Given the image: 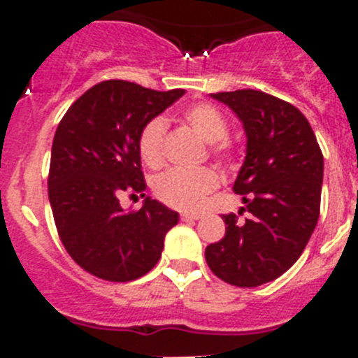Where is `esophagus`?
Here are the masks:
<instances>
[{
    "mask_svg": "<svg viewBox=\"0 0 358 358\" xmlns=\"http://www.w3.org/2000/svg\"><path fill=\"white\" fill-rule=\"evenodd\" d=\"M202 216L197 215V213H183L182 215V222H196V220H201Z\"/></svg>",
    "mask_w": 358,
    "mask_h": 358,
    "instance_id": "1",
    "label": "esophagus"
}]
</instances>
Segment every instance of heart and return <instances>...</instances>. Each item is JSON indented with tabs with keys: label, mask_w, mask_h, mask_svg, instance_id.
<instances>
[{
	"label": "heart",
	"mask_w": 358,
	"mask_h": 358,
	"mask_svg": "<svg viewBox=\"0 0 358 358\" xmlns=\"http://www.w3.org/2000/svg\"><path fill=\"white\" fill-rule=\"evenodd\" d=\"M187 124L204 140L206 143H218L229 135V124L222 112L209 103H194L183 112ZM166 121L154 117L147 122L138 135V152L149 168H161L164 162ZM218 156L227 157V145L215 147ZM220 185V176L215 169L201 168L196 171L171 169L154 183L157 199L180 211H197L204 204L206 197Z\"/></svg>",
	"instance_id": "1"
}]
</instances>
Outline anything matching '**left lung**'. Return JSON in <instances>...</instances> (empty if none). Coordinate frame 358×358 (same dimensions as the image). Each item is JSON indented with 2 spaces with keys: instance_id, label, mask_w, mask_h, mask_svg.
I'll use <instances>...</instances> for the list:
<instances>
[{
  "instance_id": "obj_1",
  "label": "left lung",
  "mask_w": 358,
  "mask_h": 358,
  "mask_svg": "<svg viewBox=\"0 0 358 358\" xmlns=\"http://www.w3.org/2000/svg\"><path fill=\"white\" fill-rule=\"evenodd\" d=\"M211 96L243 122L246 157L234 192L251 216L239 223L232 213L223 215L225 237L206 248V262L225 282L256 287L287 272L312 237L324 157L310 122L291 103L258 90Z\"/></svg>"
}]
</instances>
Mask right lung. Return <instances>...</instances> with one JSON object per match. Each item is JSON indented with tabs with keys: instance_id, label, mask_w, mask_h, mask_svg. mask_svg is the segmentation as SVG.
<instances>
[{
	"instance_id": "right-lung-1",
	"label": "right lung",
	"mask_w": 358,
	"mask_h": 358,
	"mask_svg": "<svg viewBox=\"0 0 358 358\" xmlns=\"http://www.w3.org/2000/svg\"><path fill=\"white\" fill-rule=\"evenodd\" d=\"M183 95L185 90L156 92L110 79L79 96L60 121L50 161V204L64 248L92 275L128 282L161 258L178 213L152 197L138 211H126L119 196L145 190L138 135Z\"/></svg>"
}]
</instances>
